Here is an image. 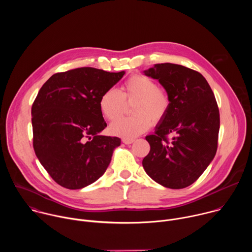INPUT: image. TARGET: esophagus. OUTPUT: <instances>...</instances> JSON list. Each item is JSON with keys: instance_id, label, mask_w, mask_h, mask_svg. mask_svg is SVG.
<instances>
[{"instance_id": "34e87169", "label": "esophagus", "mask_w": 252, "mask_h": 252, "mask_svg": "<svg viewBox=\"0 0 252 252\" xmlns=\"http://www.w3.org/2000/svg\"><path fill=\"white\" fill-rule=\"evenodd\" d=\"M134 140L131 138V139H128V138H123V142L126 143V145H130V143H132Z\"/></svg>"}]
</instances>
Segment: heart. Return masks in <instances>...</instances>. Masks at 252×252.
<instances>
[{
	"mask_svg": "<svg viewBox=\"0 0 252 252\" xmlns=\"http://www.w3.org/2000/svg\"><path fill=\"white\" fill-rule=\"evenodd\" d=\"M134 102L129 118H121L110 126L112 134L124 138H134L147 131L152 124L160 123L167 115L170 99L166 92L158 88L157 83L142 75H133L122 87L121 93L109 89L102 93L98 105L102 116L115 121L122 113L125 102Z\"/></svg>",
	"mask_w": 252,
	"mask_h": 252,
	"instance_id": "heart-1",
	"label": "heart"
}]
</instances>
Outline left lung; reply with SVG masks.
Masks as SVG:
<instances>
[{
	"label": "left lung",
	"instance_id": "left-lung-1",
	"mask_svg": "<svg viewBox=\"0 0 252 252\" xmlns=\"http://www.w3.org/2000/svg\"><path fill=\"white\" fill-rule=\"evenodd\" d=\"M143 73L159 82L169 96L170 106L155 132L146 136L151 151L142 166L164 188H188L217 154L220 131L217 100L204 77L187 66L158 63Z\"/></svg>",
	"mask_w": 252,
	"mask_h": 252
}]
</instances>
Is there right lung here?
Segmentation results:
<instances>
[{
  "instance_id": "right-lung-1",
  "label": "right lung",
  "mask_w": 252,
  "mask_h": 252,
  "mask_svg": "<svg viewBox=\"0 0 252 252\" xmlns=\"http://www.w3.org/2000/svg\"><path fill=\"white\" fill-rule=\"evenodd\" d=\"M126 74L79 67L53 75L32 106L33 150L54 181L81 189L105 172L121 138L100 132L106 126L99 97Z\"/></svg>"
}]
</instances>
